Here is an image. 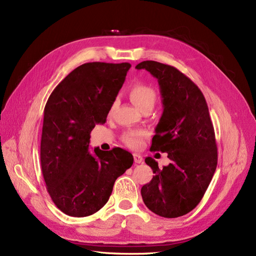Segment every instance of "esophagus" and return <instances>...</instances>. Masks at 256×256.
I'll list each match as a JSON object with an SVG mask.
<instances>
[{"mask_svg": "<svg viewBox=\"0 0 256 256\" xmlns=\"http://www.w3.org/2000/svg\"><path fill=\"white\" fill-rule=\"evenodd\" d=\"M134 162H135L136 164L142 162V155L138 154V153H135V154H134Z\"/></svg>", "mask_w": 256, "mask_h": 256, "instance_id": "esophagus-1", "label": "esophagus"}]
</instances>
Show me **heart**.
Segmentation results:
<instances>
[{
	"mask_svg": "<svg viewBox=\"0 0 256 256\" xmlns=\"http://www.w3.org/2000/svg\"><path fill=\"white\" fill-rule=\"evenodd\" d=\"M128 94L132 102L142 112L146 110L153 108L156 103V98H158L155 90L151 86L142 83L135 84L130 89ZM114 105H112V110H114ZM146 135L148 134L146 130H130L122 135V142L130 148H138L142 146Z\"/></svg>",
	"mask_w": 256,
	"mask_h": 256,
	"instance_id": "obj_1",
	"label": "heart"
}]
</instances>
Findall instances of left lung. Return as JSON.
<instances>
[{
	"label": "left lung",
	"instance_id": "1",
	"mask_svg": "<svg viewBox=\"0 0 256 256\" xmlns=\"http://www.w3.org/2000/svg\"><path fill=\"white\" fill-rule=\"evenodd\" d=\"M135 68L146 69L158 80L164 112L150 150L166 152L171 160L158 168L154 158H146L155 176L142 186V200L156 215L180 217L200 203L217 167L208 106L199 87L172 66L146 60Z\"/></svg>",
	"mask_w": 256,
	"mask_h": 256
}]
</instances>
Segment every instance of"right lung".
<instances>
[{"mask_svg":"<svg viewBox=\"0 0 256 256\" xmlns=\"http://www.w3.org/2000/svg\"><path fill=\"white\" fill-rule=\"evenodd\" d=\"M130 64L87 62L55 87L44 112L40 162L46 190L66 215L86 217L108 201L114 180L133 164L130 152L88 150L90 132L103 124Z\"/></svg>","mask_w":256,"mask_h":256,"instance_id":"1","label":"right lung"}]
</instances>
